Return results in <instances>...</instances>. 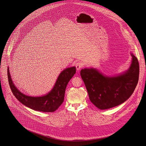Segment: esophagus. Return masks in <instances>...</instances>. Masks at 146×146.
Returning <instances> with one entry per match:
<instances>
[{
	"label": "esophagus",
	"instance_id": "34e87169",
	"mask_svg": "<svg viewBox=\"0 0 146 146\" xmlns=\"http://www.w3.org/2000/svg\"><path fill=\"white\" fill-rule=\"evenodd\" d=\"M82 67H83V64L81 62L78 61V62L76 63V69H77V70H80Z\"/></svg>",
	"mask_w": 146,
	"mask_h": 146
}]
</instances>
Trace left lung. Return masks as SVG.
I'll return each mask as SVG.
<instances>
[{"label": "left lung", "mask_w": 146, "mask_h": 146, "mask_svg": "<svg viewBox=\"0 0 146 146\" xmlns=\"http://www.w3.org/2000/svg\"><path fill=\"white\" fill-rule=\"evenodd\" d=\"M131 64L127 71L119 75L108 76L95 68H85L80 71L89 99L100 110L118 106L131 96L139 78L138 59L131 52Z\"/></svg>", "instance_id": "1"}]
</instances>
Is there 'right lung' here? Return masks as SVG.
<instances>
[{"label":"right lung","instance_id":"1","mask_svg":"<svg viewBox=\"0 0 146 146\" xmlns=\"http://www.w3.org/2000/svg\"><path fill=\"white\" fill-rule=\"evenodd\" d=\"M76 73V67H68L59 74L54 86L45 95L38 97L27 96L20 92L15 86L7 68V78L10 88L14 96L23 105L28 108L41 112H52L56 111L63 104L66 86L68 82Z\"/></svg>","mask_w":146,"mask_h":146}]
</instances>
